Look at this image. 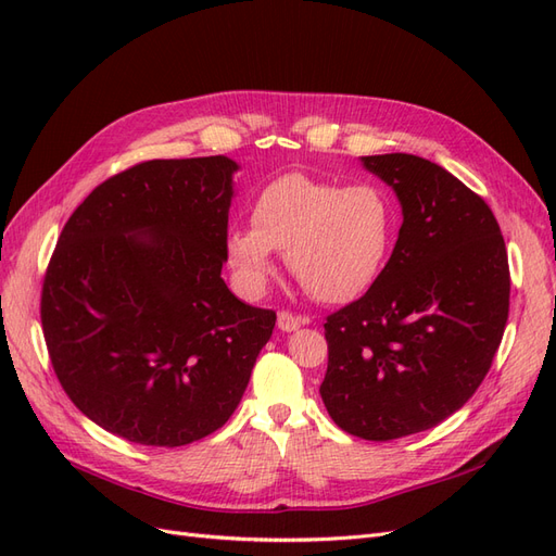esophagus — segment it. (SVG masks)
<instances>
[{"label":"esophagus","instance_id":"34e87169","mask_svg":"<svg viewBox=\"0 0 556 556\" xmlns=\"http://www.w3.org/2000/svg\"><path fill=\"white\" fill-rule=\"evenodd\" d=\"M304 323H306V319H301V317H296V315H292L288 311H280L278 313V329L280 331H296Z\"/></svg>","mask_w":556,"mask_h":556}]
</instances>
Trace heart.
Returning a JSON list of instances; mask_svg holds the SVG:
<instances>
[{"label":"heart","mask_w":556,"mask_h":556,"mask_svg":"<svg viewBox=\"0 0 556 556\" xmlns=\"http://www.w3.org/2000/svg\"><path fill=\"white\" fill-rule=\"evenodd\" d=\"M252 225L225 233V260L245 296H260L288 252L292 276L325 304H345L374 288L396 239V204L376 182L345 185L292 172L252 199Z\"/></svg>","instance_id":"1"}]
</instances>
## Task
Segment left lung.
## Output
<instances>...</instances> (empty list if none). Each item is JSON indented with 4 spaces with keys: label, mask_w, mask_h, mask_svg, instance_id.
<instances>
[{
    "label": "left lung",
    "mask_w": 556,
    "mask_h": 556,
    "mask_svg": "<svg viewBox=\"0 0 556 556\" xmlns=\"http://www.w3.org/2000/svg\"><path fill=\"white\" fill-rule=\"evenodd\" d=\"M403 225L380 278L327 317L319 394L343 431L394 441L441 425L476 394L510 306L508 252L484 199L425 157H362Z\"/></svg>",
    "instance_id": "8db88e82"
}]
</instances>
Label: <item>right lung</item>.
Segmentation results:
<instances>
[{
  "label": "right lung",
  "mask_w": 556,
  "mask_h": 556,
  "mask_svg": "<svg viewBox=\"0 0 556 556\" xmlns=\"http://www.w3.org/2000/svg\"><path fill=\"white\" fill-rule=\"evenodd\" d=\"M239 164L150 160L104 180L50 257L41 325L64 392L94 425L180 447L237 410L276 313L225 285Z\"/></svg>",
  "instance_id": "obj_1"
}]
</instances>
